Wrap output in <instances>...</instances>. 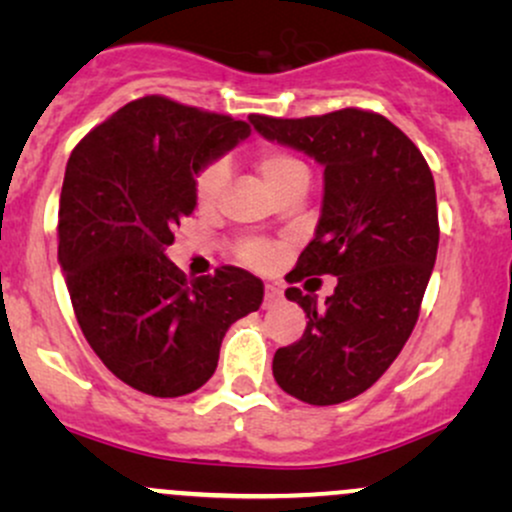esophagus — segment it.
<instances>
[{"instance_id": "34e87169", "label": "esophagus", "mask_w": 512, "mask_h": 512, "mask_svg": "<svg viewBox=\"0 0 512 512\" xmlns=\"http://www.w3.org/2000/svg\"><path fill=\"white\" fill-rule=\"evenodd\" d=\"M279 301H281V291L272 284L264 286V308H272V305L279 303Z\"/></svg>"}]
</instances>
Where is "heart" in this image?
I'll return each mask as SVG.
<instances>
[{"instance_id": "1", "label": "heart", "mask_w": 512, "mask_h": 512, "mask_svg": "<svg viewBox=\"0 0 512 512\" xmlns=\"http://www.w3.org/2000/svg\"><path fill=\"white\" fill-rule=\"evenodd\" d=\"M255 168L274 195L298 180L308 182V166L291 151L279 149V146H262L255 156ZM226 180L228 168L223 161H211L199 170L195 178V197L199 207H214L219 202L223 187H226ZM276 257L279 255H276L274 245L262 243V240H245L238 245V260L248 267L267 269L276 262Z\"/></svg>"}]
</instances>
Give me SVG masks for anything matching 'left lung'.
Returning a JSON list of instances; mask_svg holds the SVG:
<instances>
[{
  "mask_svg": "<svg viewBox=\"0 0 512 512\" xmlns=\"http://www.w3.org/2000/svg\"><path fill=\"white\" fill-rule=\"evenodd\" d=\"M269 142L305 151L325 166L315 238L291 281L337 276L325 305L296 286L303 337L274 354V380L301 402L327 407L366 392L407 344L438 252L436 185L402 129L373 110L281 120L250 115Z\"/></svg>",
  "mask_w": 512,
  "mask_h": 512,
  "instance_id": "left-lung-1",
  "label": "left lung"
}]
</instances>
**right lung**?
<instances>
[{
  "label": "right lung",
  "instance_id": "add662e5",
  "mask_svg": "<svg viewBox=\"0 0 512 512\" xmlns=\"http://www.w3.org/2000/svg\"><path fill=\"white\" fill-rule=\"evenodd\" d=\"M248 134L231 115L144 96L69 156L57 255L76 322L105 368L144 395L199 390L228 327L262 305V281L245 269L187 279L166 257L197 207V173Z\"/></svg>",
  "mask_w": 512,
  "mask_h": 512
}]
</instances>
